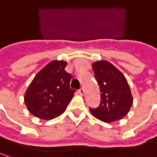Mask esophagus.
I'll list each match as a JSON object with an SVG mask.
<instances>
[{
    "label": "esophagus",
    "mask_w": 157,
    "mask_h": 157,
    "mask_svg": "<svg viewBox=\"0 0 157 157\" xmlns=\"http://www.w3.org/2000/svg\"><path fill=\"white\" fill-rule=\"evenodd\" d=\"M79 93H80V95L83 96V95H84V93H85V90H84V89H83V88L80 89V90H79Z\"/></svg>",
    "instance_id": "1"
}]
</instances>
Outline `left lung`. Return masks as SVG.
<instances>
[{
    "mask_svg": "<svg viewBox=\"0 0 157 157\" xmlns=\"http://www.w3.org/2000/svg\"><path fill=\"white\" fill-rule=\"evenodd\" d=\"M92 69L100 88L101 102L96 109L90 108V113L105 123L124 118L133 104L131 88L124 75L107 60L93 62Z\"/></svg>",
    "mask_w": 157,
    "mask_h": 157,
    "instance_id": "left-lung-1",
    "label": "left lung"
}]
</instances>
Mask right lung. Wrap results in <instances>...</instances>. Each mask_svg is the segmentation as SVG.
I'll return each instance as SVG.
<instances>
[{"instance_id":"obj_1","label":"right lung","mask_w":157,"mask_h":157,"mask_svg":"<svg viewBox=\"0 0 157 157\" xmlns=\"http://www.w3.org/2000/svg\"><path fill=\"white\" fill-rule=\"evenodd\" d=\"M67 65L64 60H52L33 79L24 96L33 115L51 120L65 112L75 91L70 88L72 75L65 70Z\"/></svg>"}]
</instances>
